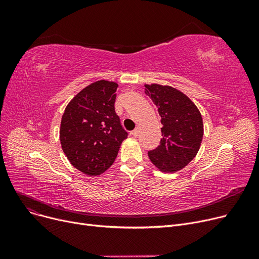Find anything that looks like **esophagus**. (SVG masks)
<instances>
[{"label":"esophagus","mask_w":259,"mask_h":259,"mask_svg":"<svg viewBox=\"0 0 259 259\" xmlns=\"http://www.w3.org/2000/svg\"><path fill=\"white\" fill-rule=\"evenodd\" d=\"M139 133H140V130L137 128V129H134L132 132H131V134L133 135L134 138H138L139 137Z\"/></svg>","instance_id":"34e87169"}]
</instances>
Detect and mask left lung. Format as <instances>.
<instances>
[{"mask_svg": "<svg viewBox=\"0 0 259 259\" xmlns=\"http://www.w3.org/2000/svg\"><path fill=\"white\" fill-rule=\"evenodd\" d=\"M162 124L159 146L148 156L162 172L185 168L197 154L203 135L202 117L186 94L171 86L145 85Z\"/></svg>", "mask_w": 259, "mask_h": 259, "instance_id": "1", "label": "left lung"}]
</instances>
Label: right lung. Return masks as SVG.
I'll list each match as a JSON object with an SVG mask.
<instances>
[{
    "instance_id": "right-lung-1",
    "label": "right lung",
    "mask_w": 259,
    "mask_h": 259,
    "mask_svg": "<svg viewBox=\"0 0 259 259\" xmlns=\"http://www.w3.org/2000/svg\"><path fill=\"white\" fill-rule=\"evenodd\" d=\"M114 81L101 79L78 92L62 116L60 140L71 165L87 175L110 167L128 133L115 113Z\"/></svg>"
}]
</instances>
